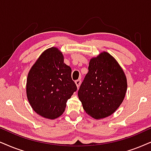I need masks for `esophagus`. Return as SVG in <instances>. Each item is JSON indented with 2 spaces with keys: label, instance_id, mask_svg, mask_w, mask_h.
Listing matches in <instances>:
<instances>
[{
  "label": "esophagus",
  "instance_id": "obj_1",
  "mask_svg": "<svg viewBox=\"0 0 151 151\" xmlns=\"http://www.w3.org/2000/svg\"><path fill=\"white\" fill-rule=\"evenodd\" d=\"M75 83L77 85V86L79 88L80 86V84H81V79H77L75 81Z\"/></svg>",
  "mask_w": 151,
  "mask_h": 151
}]
</instances>
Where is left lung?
Here are the masks:
<instances>
[{"mask_svg":"<svg viewBox=\"0 0 151 151\" xmlns=\"http://www.w3.org/2000/svg\"><path fill=\"white\" fill-rule=\"evenodd\" d=\"M123 69L109 53L104 51L89 62L88 72L78 91L86 113L100 119L111 115L123 102L127 91Z\"/></svg>","mask_w":151,"mask_h":151,"instance_id":"1","label":"left lung"}]
</instances>
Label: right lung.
Here are the masks:
<instances>
[{
  "instance_id": "right-lung-1",
  "label": "right lung",
  "mask_w": 151,
  "mask_h": 151,
  "mask_svg": "<svg viewBox=\"0 0 151 151\" xmlns=\"http://www.w3.org/2000/svg\"><path fill=\"white\" fill-rule=\"evenodd\" d=\"M71 72L56 47L42 53L28 72L26 83L27 98L36 113L49 119L63 114L67 101L77 89Z\"/></svg>"
}]
</instances>
